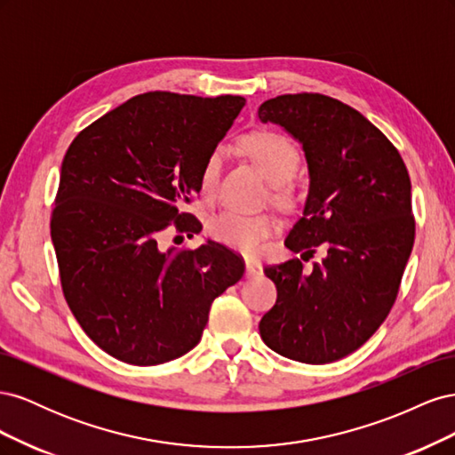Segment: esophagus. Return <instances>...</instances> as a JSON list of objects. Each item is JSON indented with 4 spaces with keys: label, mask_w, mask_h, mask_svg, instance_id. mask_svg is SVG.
Returning a JSON list of instances; mask_svg holds the SVG:
<instances>
[{
    "label": "esophagus",
    "mask_w": 455,
    "mask_h": 455,
    "mask_svg": "<svg viewBox=\"0 0 455 455\" xmlns=\"http://www.w3.org/2000/svg\"><path fill=\"white\" fill-rule=\"evenodd\" d=\"M244 269H246V277H249V279H254V277H259V275H264V266H261L258 259H246Z\"/></svg>",
    "instance_id": "1"
}]
</instances>
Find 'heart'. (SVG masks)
Wrapping results in <instances>:
<instances>
[{"label": "heart", "instance_id": "1", "mask_svg": "<svg viewBox=\"0 0 455 455\" xmlns=\"http://www.w3.org/2000/svg\"><path fill=\"white\" fill-rule=\"evenodd\" d=\"M239 148L243 154L259 171V174L279 191L292 182L298 172V151L296 148L275 132H251L241 139ZM222 156L212 151L204 159L201 171L203 194H212L216 189ZM277 228V222L267 214H241L235 211H226L218 214L209 224L211 235L233 251L244 254H254L269 233Z\"/></svg>", "mask_w": 455, "mask_h": 455}]
</instances>
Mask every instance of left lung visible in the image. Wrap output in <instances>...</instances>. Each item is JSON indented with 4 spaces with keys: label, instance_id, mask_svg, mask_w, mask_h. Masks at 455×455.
Returning a JSON list of instances; mask_svg holds the SVG:
<instances>
[{
    "label": "left lung",
    "instance_id": "left-lung-1",
    "mask_svg": "<svg viewBox=\"0 0 455 455\" xmlns=\"http://www.w3.org/2000/svg\"><path fill=\"white\" fill-rule=\"evenodd\" d=\"M304 151L309 189L284 244L324 258L266 267L277 301L259 336L286 359L326 364L359 349L389 315L414 246L411 184L396 148L371 123L324 94H283L258 108Z\"/></svg>",
    "mask_w": 455,
    "mask_h": 455
}]
</instances>
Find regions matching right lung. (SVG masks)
<instances>
[{
  "instance_id": "right-lung-1",
  "label": "right lung",
  "mask_w": 455,
  "mask_h": 455,
  "mask_svg": "<svg viewBox=\"0 0 455 455\" xmlns=\"http://www.w3.org/2000/svg\"><path fill=\"white\" fill-rule=\"evenodd\" d=\"M244 102L139 94L66 151L51 220L64 298L85 334L123 363L154 366L194 349L214 298L243 277L224 244L174 254L157 241L172 222L201 231L180 206L201 191L204 159Z\"/></svg>"
}]
</instances>
